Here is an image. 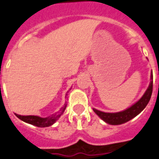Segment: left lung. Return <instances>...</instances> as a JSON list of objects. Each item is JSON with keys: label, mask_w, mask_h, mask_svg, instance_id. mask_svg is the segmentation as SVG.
<instances>
[{"label": "left lung", "mask_w": 159, "mask_h": 159, "mask_svg": "<svg viewBox=\"0 0 159 159\" xmlns=\"http://www.w3.org/2000/svg\"><path fill=\"white\" fill-rule=\"evenodd\" d=\"M150 80H150V85L148 87L147 90L146 91L144 95L142 96V98L125 110L118 112H104L93 108V111L104 121L109 125H120L129 121L136 116H138L146 108V106L150 101L152 92H153V74L152 73Z\"/></svg>", "instance_id": "obj_1"}]
</instances>
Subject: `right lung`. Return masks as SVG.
<instances>
[{
	"mask_svg": "<svg viewBox=\"0 0 159 159\" xmlns=\"http://www.w3.org/2000/svg\"><path fill=\"white\" fill-rule=\"evenodd\" d=\"M66 104L65 103L64 106L61 108L59 112L55 113V114L51 115V116H48V117H45V118L38 116H32V115L31 116H21V115L16 114V113H15V115L20 120L26 122L28 124L38 126V127H48V126H51L53 124H55L56 120H59V117L63 115V112L66 109Z\"/></svg>",
	"mask_w": 159,
	"mask_h": 159,
	"instance_id": "1",
	"label": "right lung"
}]
</instances>
